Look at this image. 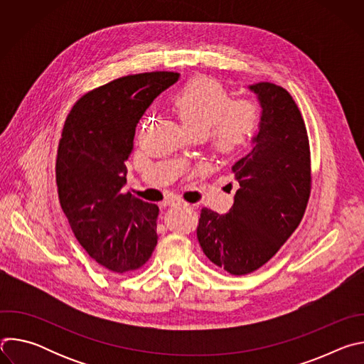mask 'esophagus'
<instances>
[{"label": "esophagus", "mask_w": 364, "mask_h": 364, "mask_svg": "<svg viewBox=\"0 0 364 364\" xmlns=\"http://www.w3.org/2000/svg\"><path fill=\"white\" fill-rule=\"evenodd\" d=\"M168 204H170V205H176V207H184V209H186V207H188V205H190V204H187V203L181 201V200H170V201H168Z\"/></svg>", "instance_id": "obj_1"}]
</instances>
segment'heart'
<instances>
[{"label": "heart", "instance_id": "1", "mask_svg": "<svg viewBox=\"0 0 364 364\" xmlns=\"http://www.w3.org/2000/svg\"><path fill=\"white\" fill-rule=\"evenodd\" d=\"M171 107L190 135L205 136L210 132L213 149L225 157L243 151L261 122L253 102L232 100L229 93L209 77L193 79L178 89L171 97Z\"/></svg>", "mask_w": 364, "mask_h": 364}]
</instances>
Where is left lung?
Instances as JSON below:
<instances>
[{
	"mask_svg": "<svg viewBox=\"0 0 364 364\" xmlns=\"http://www.w3.org/2000/svg\"><path fill=\"white\" fill-rule=\"evenodd\" d=\"M261 107L250 151L232 171L239 188L226 215L201 209L197 239L210 261L232 275L265 265L298 228L309 197V145L304 119L281 86H247Z\"/></svg>",
	"mask_w": 364,
	"mask_h": 364,
	"instance_id": "left-lung-1",
	"label": "left lung"
}]
</instances>
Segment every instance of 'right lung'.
Returning <instances> with one entry per match:
<instances>
[{
  "instance_id": "add662e5",
  "label": "right lung",
  "mask_w": 364,
  "mask_h": 364,
  "mask_svg": "<svg viewBox=\"0 0 364 364\" xmlns=\"http://www.w3.org/2000/svg\"><path fill=\"white\" fill-rule=\"evenodd\" d=\"M174 72L124 76L83 95L59 141L56 181L69 225L95 261L114 272L142 267L157 246L159 205L124 194L135 128Z\"/></svg>"
}]
</instances>
